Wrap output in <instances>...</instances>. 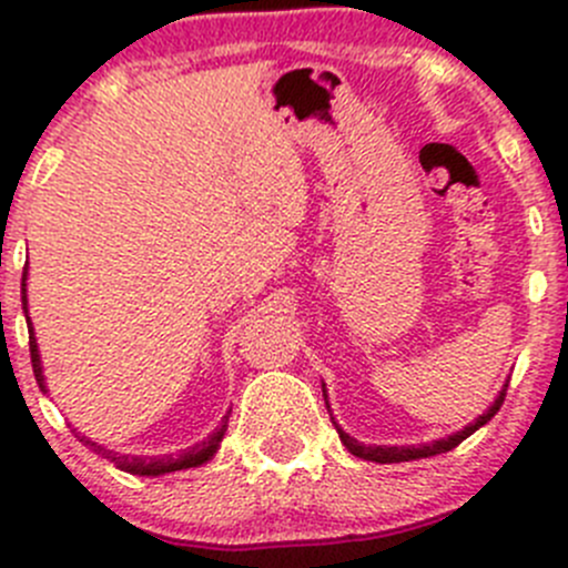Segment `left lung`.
Masks as SVG:
<instances>
[{"instance_id": "8db88e82", "label": "left lung", "mask_w": 568, "mask_h": 568, "mask_svg": "<svg viewBox=\"0 0 568 568\" xmlns=\"http://www.w3.org/2000/svg\"><path fill=\"white\" fill-rule=\"evenodd\" d=\"M506 390H508V385L503 387L500 395H497V398H495V404H491L489 409H486L484 415L478 417V420H475V423H469L467 428H462V432H456L454 437H448V439H437V443H432V445H420V448H385V445H363V443H357V439H352V437H348L346 432H341V428H337V423H335V420H332V423H335L337 434H341V443L346 445V448H348V454H354V456H357V459H365V462H376V464H395V462L428 459V456L448 454V450H454L456 445L464 443V439H467L469 434H473V432H478V428L484 426V423H489L491 417L497 415V409H500V406H503V400H506Z\"/></svg>"}]
</instances>
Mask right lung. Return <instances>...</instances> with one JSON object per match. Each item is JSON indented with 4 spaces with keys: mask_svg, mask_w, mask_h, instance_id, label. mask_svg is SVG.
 Instances as JSON below:
<instances>
[{
    "mask_svg": "<svg viewBox=\"0 0 568 568\" xmlns=\"http://www.w3.org/2000/svg\"><path fill=\"white\" fill-rule=\"evenodd\" d=\"M21 302H24V313H27V268H24V277H21ZM27 326H30V357H32V371H36V379L38 385L43 387V371H40V354H38V343H36V335H32V324H30V316H27ZM225 423L227 417L222 420V426L216 428L214 434H211L209 439H203L200 445H194V448L183 450V454H178L175 459H140V456H118L112 454V450L101 448V445L90 443V439H82L84 445H90V448L95 450V454H101L104 459L114 462L120 469H125V473H134V475H164V473H175V469H189V467H197V464H205L211 459V456L216 454V448H220L222 437H225Z\"/></svg>",
    "mask_w": 568,
    "mask_h": 568,
    "instance_id": "add662e5",
    "label": "right lung"
}]
</instances>
